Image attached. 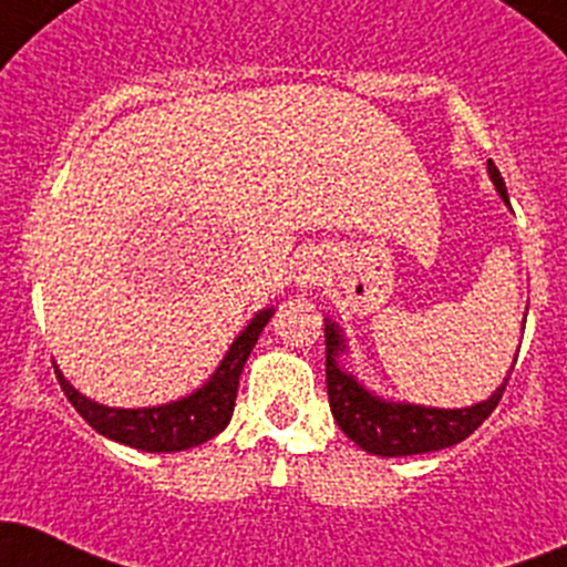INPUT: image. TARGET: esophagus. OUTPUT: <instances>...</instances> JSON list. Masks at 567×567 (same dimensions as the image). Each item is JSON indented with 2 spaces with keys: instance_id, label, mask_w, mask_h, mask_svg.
<instances>
[{
  "instance_id": "esophagus-1",
  "label": "esophagus",
  "mask_w": 567,
  "mask_h": 567,
  "mask_svg": "<svg viewBox=\"0 0 567 567\" xmlns=\"http://www.w3.org/2000/svg\"><path fill=\"white\" fill-rule=\"evenodd\" d=\"M322 264L317 261V258H303V264L298 267V280L300 284H317V280L322 278Z\"/></svg>"
}]
</instances>
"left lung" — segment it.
<instances>
[{"instance_id":"8db88e82","label":"left lung","mask_w":567,"mask_h":567,"mask_svg":"<svg viewBox=\"0 0 567 567\" xmlns=\"http://www.w3.org/2000/svg\"><path fill=\"white\" fill-rule=\"evenodd\" d=\"M487 175L493 181L495 192L501 194L509 206L504 177L498 166L487 161ZM526 322V317H523ZM520 350V348H517ZM348 353V339L344 331L326 317V381H328V403L339 429L359 445L361 451L375 456H414L429 454V451L451 449L465 436H471L484 420L498 406L501 395L509 381L512 364L506 379L501 381L498 390L473 406L465 409H436L420 406V403L390 401V398L375 395L373 390L361 384L353 373L342 368V355ZM517 361V359H515Z\"/></svg>"}]
</instances>
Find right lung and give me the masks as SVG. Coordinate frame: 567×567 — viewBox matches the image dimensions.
Here are the masks:
<instances>
[{
	"label": "right lung",
	"instance_id": "1",
	"mask_svg": "<svg viewBox=\"0 0 567 567\" xmlns=\"http://www.w3.org/2000/svg\"><path fill=\"white\" fill-rule=\"evenodd\" d=\"M272 315L275 309L258 311L247 322L245 331L234 339V344L228 348L225 359L219 361V368L214 370L212 379L199 390H194L192 395L181 398V401L144 409H116L85 398L55 368L58 381H61V390L66 392L69 403L80 412V417L107 440L147 451V454H175V451L194 449V445H203L212 436H217L234 417L239 375L245 370L247 355L256 348L258 337H261L264 326Z\"/></svg>",
	"mask_w": 567,
	"mask_h": 567
}]
</instances>
